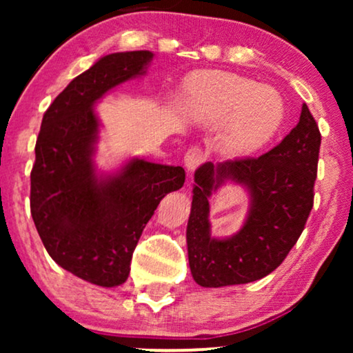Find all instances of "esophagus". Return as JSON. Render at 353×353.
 Here are the masks:
<instances>
[{"instance_id": "1", "label": "esophagus", "mask_w": 353, "mask_h": 353, "mask_svg": "<svg viewBox=\"0 0 353 353\" xmlns=\"http://www.w3.org/2000/svg\"><path fill=\"white\" fill-rule=\"evenodd\" d=\"M204 151L201 148H191L188 149L185 154V167L188 168V172H192L196 167H199L202 162H204Z\"/></svg>"}]
</instances>
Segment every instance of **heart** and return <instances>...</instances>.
<instances>
[{
    "instance_id": "b5f03b06",
    "label": "heart",
    "mask_w": 353,
    "mask_h": 353,
    "mask_svg": "<svg viewBox=\"0 0 353 353\" xmlns=\"http://www.w3.org/2000/svg\"><path fill=\"white\" fill-rule=\"evenodd\" d=\"M185 104L201 122L226 123L225 148L236 156L262 149L286 117L284 101L273 88L225 70H199L188 77Z\"/></svg>"
}]
</instances>
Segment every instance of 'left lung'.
<instances>
[{
	"instance_id": "8db88e82",
	"label": "left lung",
	"mask_w": 353,
	"mask_h": 353,
	"mask_svg": "<svg viewBox=\"0 0 353 353\" xmlns=\"http://www.w3.org/2000/svg\"><path fill=\"white\" fill-rule=\"evenodd\" d=\"M320 144V130L303 104L299 123L272 151L197 168L186 243L191 274L199 286L252 283L283 263L313 207ZM226 182L250 192V210L239 233L220 240L210 234L208 197Z\"/></svg>"
}]
</instances>
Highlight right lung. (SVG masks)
I'll list each match as a JSON object with an SVG mask.
<instances>
[{
    "label": "right lung",
    "mask_w": 353,
    "mask_h": 353,
    "mask_svg": "<svg viewBox=\"0 0 353 353\" xmlns=\"http://www.w3.org/2000/svg\"><path fill=\"white\" fill-rule=\"evenodd\" d=\"M151 51L112 52L75 77L43 115L30 173V210L48 254L103 288L127 281L133 250L159 202L185 183L183 167L132 157L112 173L94 163V104L146 74Z\"/></svg>",
    "instance_id": "right-lung-1"
}]
</instances>
